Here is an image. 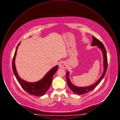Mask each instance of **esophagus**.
Instances as JSON below:
<instances>
[{"label":"esophagus","mask_w":120,"mask_h":120,"mask_svg":"<svg viewBox=\"0 0 120 120\" xmlns=\"http://www.w3.org/2000/svg\"><path fill=\"white\" fill-rule=\"evenodd\" d=\"M59 66L60 68H61L65 69L67 68V64L65 62H62L60 63Z\"/></svg>","instance_id":"1"}]
</instances>
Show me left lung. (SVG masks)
I'll return each instance as SVG.
<instances>
[{
    "label": "left lung",
    "instance_id": "left-lung-1",
    "mask_svg": "<svg viewBox=\"0 0 120 120\" xmlns=\"http://www.w3.org/2000/svg\"><path fill=\"white\" fill-rule=\"evenodd\" d=\"M92 38H93V42L92 43L91 45L92 46H97L101 50L103 53V72L101 76H100V77L95 83H94V84H92L90 86H86V87H77L76 86H74L73 84H72V83L71 82V80H70V78L69 77V71L67 72V74H66L67 81L68 85L70 89L74 93L77 94H79V95L84 94H86L93 90L100 83L101 81L103 80L107 71V68H108V59H107V55L106 50L104 47V46L103 45V43L100 41H99L94 36H92Z\"/></svg>",
    "mask_w": 120,
    "mask_h": 120
}]
</instances>
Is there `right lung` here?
<instances>
[{
    "instance_id": "right-lung-1",
    "label": "right lung",
    "mask_w": 120,
    "mask_h": 120,
    "mask_svg": "<svg viewBox=\"0 0 120 120\" xmlns=\"http://www.w3.org/2000/svg\"><path fill=\"white\" fill-rule=\"evenodd\" d=\"M21 42L18 44L16 48L12 59V68L13 73L18 82L26 91L29 94L35 96L39 97L43 96L47 91L51 85L53 75L57 71L58 65L52 68L41 80L37 82H29L21 79L17 73L15 63L17 49Z\"/></svg>"
}]
</instances>
